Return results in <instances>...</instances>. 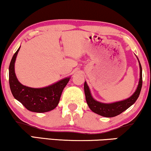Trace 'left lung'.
Returning <instances> with one entry per match:
<instances>
[{
	"instance_id": "left-lung-1",
	"label": "left lung",
	"mask_w": 151,
	"mask_h": 151,
	"mask_svg": "<svg viewBox=\"0 0 151 151\" xmlns=\"http://www.w3.org/2000/svg\"><path fill=\"white\" fill-rule=\"evenodd\" d=\"M139 65H140V79H139L137 90L134 93L132 96H131L127 99L123 100V101L115 102V103L112 104L100 103V102L96 101L92 98L90 94V89L87 86L86 82H85L84 90L85 99H86L87 105L93 112L101 115V116L112 118V117L120 115V113H122L135 103V101L139 97V94H140L141 87H142V68H141L140 62H139Z\"/></svg>"
}]
</instances>
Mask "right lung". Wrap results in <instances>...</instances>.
<instances>
[{
    "mask_svg": "<svg viewBox=\"0 0 151 151\" xmlns=\"http://www.w3.org/2000/svg\"><path fill=\"white\" fill-rule=\"evenodd\" d=\"M19 49L20 47L14 54L9 66V83L13 96L32 112L45 113L55 109L70 78L42 88H32L22 85L14 73V62Z\"/></svg>",
    "mask_w": 151,
    "mask_h": 151,
    "instance_id": "obj_1",
    "label": "right lung"
}]
</instances>
